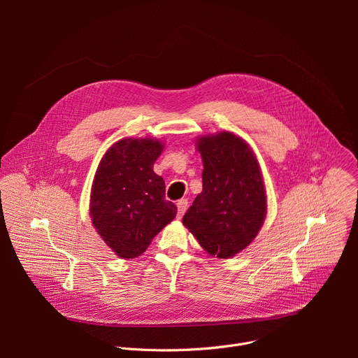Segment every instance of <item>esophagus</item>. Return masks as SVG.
<instances>
[{
  "label": "esophagus",
  "instance_id": "esophagus-1",
  "mask_svg": "<svg viewBox=\"0 0 358 358\" xmlns=\"http://www.w3.org/2000/svg\"><path fill=\"white\" fill-rule=\"evenodd\" d=\"M187 206H188V201H187V199H180V201L177 202V208H178L177 217H178V218H182L184 213L187 211Z\"/></svg>",
  "mask_w": 358,
  "mask_h": 358
}]
</instances>
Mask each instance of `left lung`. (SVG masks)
Listing matches in <instances>:
<instances>
[{
  "mask_svg": "<svg viewBox=\"0 0 358 358\" xmlns=\"http://www.w3.org/2000/svg\"><path fill=\"white\" fill-rule=\"evenodd\" d=\"M202 191L182 224L210 255L235 257L261 231L266 217V191L257 156L231 131L201 136Z\"/></svg>",
  "mask_w": 358,
  "mask_h": 358,
  "instance_id": "left-lung-1",
  "label": "left lung"
}]
</instances>
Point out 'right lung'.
Segmentation results:
<instances>
[{"mask_svg": "<svg viewBox=\"0 0 358 358\" xmlns=\"http://www.w3.org/2000/svg\"><path fill=\"white\" fill-rule=\"evenodd\" d=\"M164 144L126 137L100 160L90 192V218L105 243L122 259H133L177 214L166 199V182L152 171Z\"/></svg>", "mask_w": 358, "mask_h": 358, "instance_id": "1", "label": "right lung"}]
</instances>
